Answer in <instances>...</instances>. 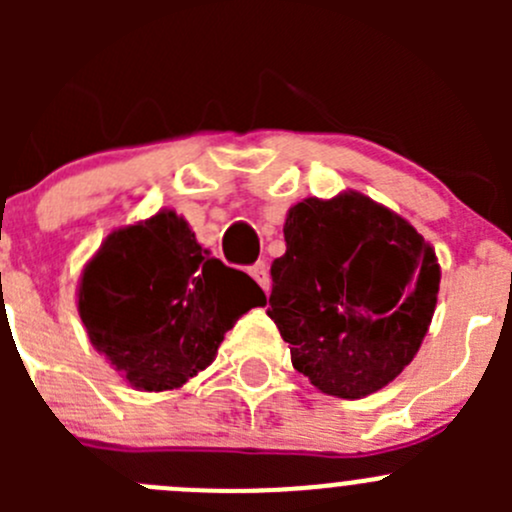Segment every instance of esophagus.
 <instances>
[{"mask_svg": "<svg viewBox=\"0 0 512 512\" xmlns=\"http://www.w3.org/2000/svg\"><path fill=\"white\" fill-rule=\"evenodd\" d=\"M250 275H252V280L257 282V285L265 289V292L270 289V270H267L265 262H255V265L250 267Z\"/></svg>", "mask_w": 512, "mask_h": 512, "instance_id": "34e87169", "label": "esophagus"}]
</instances>
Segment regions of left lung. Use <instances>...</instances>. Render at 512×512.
Instances as JSON below:
<instances>
[{"label": "left lung", "mask_w": 512, "mask_h": 512, "mask_svg": "<svg viewBox=\"0 0 512 512\" xmlns=\"http://www.w3.org/2000/svg\"><path fill=\"white\" fill-rule=\"evenodd\" d=\"M270 267V314L292 366L319 391L361 399L411 364L436 309V252L359 193L307 198L285 223Z\"/></svg>", "instance_id": "1"}]
</instances>
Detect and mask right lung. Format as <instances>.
I'll return each instance as SVG.
<instances>
[{
    "mask_svg": "<svg viewBox=\"0 0 512 512\" xmlns=\"http://www.w3.org/2000/svg\"><path fill=\"white\" fill-rule=\"evenodd\" d=\"M262 304L257 282L210 257L173 210L111 232L79 287L91 344L143 391L183 386Z\"/></svg>",
    "mask_w": 512,
    "mask_h": 512,
    "instance_id": "1",
    "label": "right lung"
}]
</instances>
